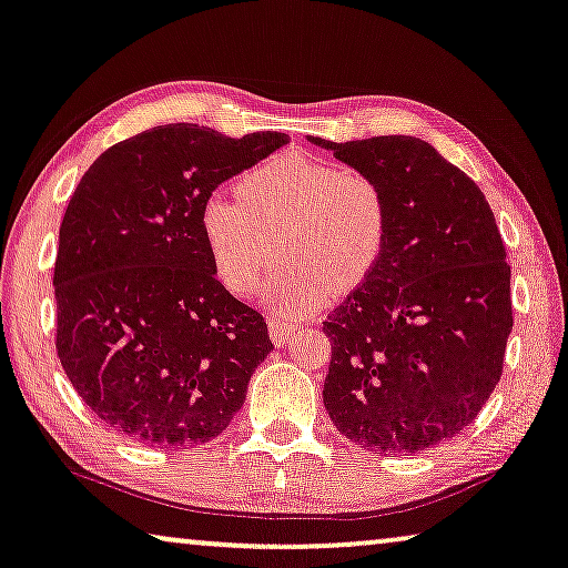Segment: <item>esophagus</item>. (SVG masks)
<instances>
[{
  "label": "esophagus",
  "instance_id": "1",
  "mask_svg": "<svg viewBox=\"0 0 568 568\" xmlns=\"http://www.w3.org/2000/svg\"><path fill=\"white\" fill-rule=\"evenodd\" d=\"M268 333H272L274 345L284 347L294 335V322L282 320V317H268Z\"/></svg>",
  "mask_w": 568,
  "mask_h": 568
}]
</instances>
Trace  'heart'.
I'll return each instance as SVG.
<instances>
[{"mask_svg":"<svg viewBox=\"0 0 568 568\" xmlns=\"http://www.w3.org/2000/svg\"><path fill=\"white\" fill-rule=\"evenodd\" d=\"M235 197H205L197 213L215 274L233 294L256 292L276 246L268 300L286 314L312 310L325 290H355L388 246L381 182L317 156H272L243 174Z\"/></svg>","mask_w":568,"mask_h":568,"instance_id":"b5f03b06","label":"heart"}]
</instances>
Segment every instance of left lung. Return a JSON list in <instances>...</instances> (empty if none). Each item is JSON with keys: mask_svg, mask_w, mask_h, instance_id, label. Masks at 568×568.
<instances>
[{"mask_svg": "<svg viewBox=\"0 0 568 568\" xmlns=\"http://www.w3.org/2000/svg\"><path fill=\"white\" fill-rule=\"evenodd\" d=\"M312 144L375 178L390 203L378 266L327 314L322 400L375 455H416L465 432L500 381L510 266L473 180L416 136Z\"/></svg>", "mask_w": 568, "mask_h": 568, "instance_id": "obj_1", "label": "left lung"}]
</instances>
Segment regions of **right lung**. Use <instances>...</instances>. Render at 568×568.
I'll use <instances>...</instances> for the list:
<instances>
[{"mask_svg": "<svg viewBox=\"0 0 568 568\" xmlns=\"http://www.w3.org/2000/svg\"><path fill=\"white\" fill-rule=\"evenodd\" d=\"M290 136L154 126L109 146L78 182L55 258L58 357L85 406L126 439H215L274 351L264 317L215 278L205 197Z\"/></svg>", "mask_w": 568, "mask_h": 568, "instance_id": "add662e5", "label": "right lung"}]
</instances>
